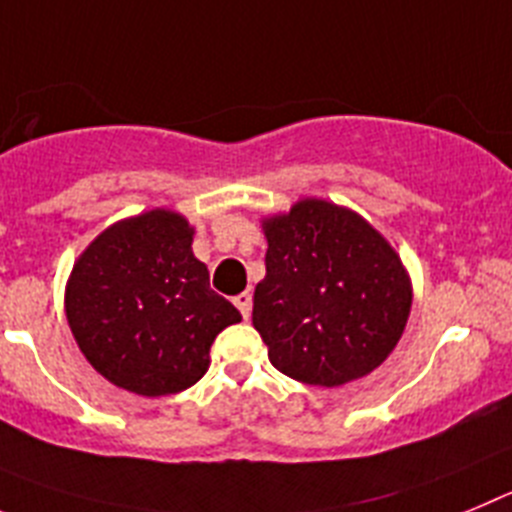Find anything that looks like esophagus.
Listing matches in <instances>:
<instances>
[{"label": "esophagus", "mask_w": 512, "mask_h": 512, "mask_svg": "<svg viewBox=\"0 0 512 512\" xmlns=\"http://www.w3.org/2000/svg\"><path fill=\"white\" fill-rule=\"evenodd\" d=\"M234 306L239 308V313H242V316H245V319H250V313H252V296L250 293H239L237 298H234Z\"/></svg>", "instance_id": "34e87169"}]
</instances>
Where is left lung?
<instances>
[{"mask_svg":"<svg viewBox=\"0 0 512 512\" xmlns=\"http://www.w3.org/2000/svg\"><path fill=\"white\" fill-rule=\"evenodd\" d=\"M260 224L267 255L252 326L275 370L319 388L377 370L398 347L413 303L395 247L365 216L326 199H298Z\"/></svg>","mask_w":512,"mask_h":512,"instance_id":"obj_1","label":"left lung"}]
</instances>
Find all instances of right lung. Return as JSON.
<instances>
[{
	"mask_svg": "<svg viewBox=\"0 0 512 512\" xmlns=\"http://www.w3.org/2000/svg\"><path fill=\"white\" fill-rule=\"evenodd\" d=\"M193 227L173 209L119 219L86 247L66 280V319L89 365L127 393L160 398L209 370L219 331L239 324L193 255Z\"/></svg>",
	"mask_w": 512,
	"mask_h": 512,
	"instance_id": "right-lung-1",
	"label": "right lung"
}]
</instances>
